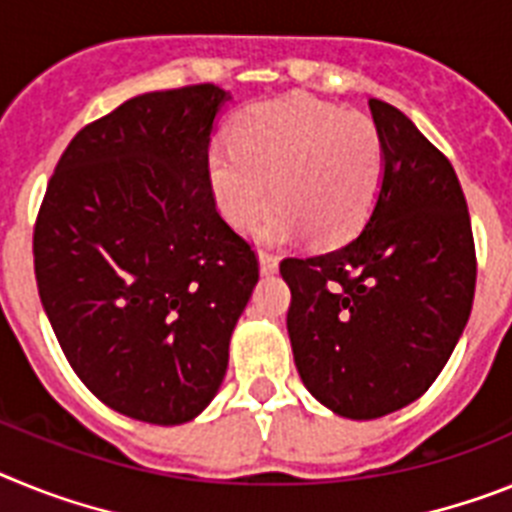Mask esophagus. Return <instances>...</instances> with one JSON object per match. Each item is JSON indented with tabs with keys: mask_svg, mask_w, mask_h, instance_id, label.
Instances as JSON below:
<instances>
[{
	"mask_svg": "<svg viewBox=\"0 0 512 512\" xmlns=\"http://www.w3.org/2000/svg\"><path fill=\"white\" fill-rule=\"evenodd\" d=\"M257 257H260V273L262 275H273L275 270H278V257H275L273 252L260 250L257 252Z\"/></svg>",
	"mask_w": 512,
	"mask_h": 512,
	"instance_id": "esophagus-1",
	"label": "esophagus"
}]
</instances>
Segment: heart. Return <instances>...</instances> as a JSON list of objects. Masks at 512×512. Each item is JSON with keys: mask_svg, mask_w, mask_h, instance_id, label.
<instances>
[{"mask_svg": "<svg viewBox=\"0 0 512 512\" xmlns=\"http://www.w3.org/2000/svg\"><path fill=\"white\" fill-rule=\"evenodd\" d=\"M386 149L379 126L361 113L309 95L260 102L234 123L231 141L208 149V185L216 208L237 229L262 221V237L306 231L322 247L348 242L379 203Z\"/></svg>", "mask_w": 512, "mask_h": 512, "instance_id": "heart-1", "label": "heart"}]
</instances>
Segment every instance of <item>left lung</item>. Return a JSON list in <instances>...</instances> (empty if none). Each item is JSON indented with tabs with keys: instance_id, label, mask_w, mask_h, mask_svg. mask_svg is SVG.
I'll list each match as a JSON object with an SVG mask.
<instances>
[{
	"instance_id": "8db88e82",
	"label": "left lung",
	"mask_w": 512,
	"mask_h": 512,
	"mask_svg": "<svg viewBox=\"0 0 512 512\" xmlns=\"http://www.w3.org/2000/svg\"><path fill=\"white\" fill-rule=\"evenodd\" d=\"M368 108L386 149L371 219L337 250L281 262L301 381L350 420L384 417L430 389L477 286L469 208L448 157L394 105L371 97Z\"/></svg>"
}]
</instances>
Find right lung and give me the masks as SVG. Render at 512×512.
I'll list each match as a JSON object with an SVG mask.
<instances>
[{
    "label": "right lung",
    "mask_w": 512,
    "mask_h": 512,
    "mask_svg": "<svg viewBox=\"0 0 512 512\" xmlns=\"http://www.w3.org/2000/svg\"><path fill=\"white\" fill-rule=\"evenodd\" d=\"M226 100L213 84H188L87 123L35 219V281L66 361L133 420L180 425L206 410L260 278L208 185Z\"/></svg>",
    "instance_id": "add662e5"
}]
</instances>
